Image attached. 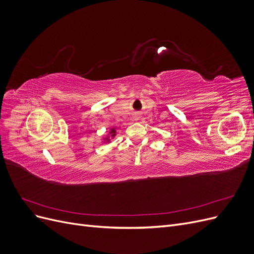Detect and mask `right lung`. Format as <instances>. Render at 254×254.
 Returning a JSON list of instances; mask_svg holds the SVG:
<instances>
[{"mask_svg":"<svg viewBox=\"0 0 254 254\" xmlns=\"http://www.w3.org/2000/svg\"><path fill=\"white\" fill-rule=\"evenodd\" d=\"M110 133H111V136H114V135H115V130H114V129H111Z\"/></svg>","mask_w":254,"mask_h":254,"instance_id":"right-lung-1","label":"right lung"}]
</instances>
